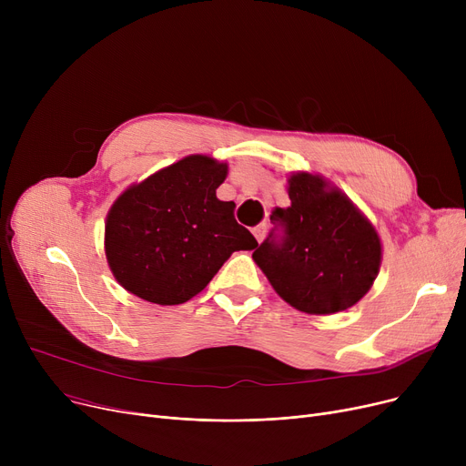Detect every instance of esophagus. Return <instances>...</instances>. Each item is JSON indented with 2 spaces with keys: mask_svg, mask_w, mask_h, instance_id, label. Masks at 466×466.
Segmentation results:
<instances>
[{
  "mask_svg": "<svg viewBox=\"0 0 466 466\" xmlns=\"http://www.w3.org/2000/svg\"><path fill=\"white\" fill-rule=\"evenodd\" d=\"M253 234H255L257 241L260 243V241L264 239V236H266V225H258V227H255V228H253Z\"/></svg>",
  "mask_w": 466,
  "mask_h": 466,
  "instance_id": "1",
  "label": "esophagus"
}]
</instances>
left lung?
I'll return each instance as SVG.
<instances>
[{"label":"left lung","instance_id":"1","mask_svg":"<svg viewBox=\"0 0 466 466\" xmlns=\"http://www.w3.org/2000/svg\"><path fill=\"white\" fill-rule=\"evenodd\" d=\"M287 190L290 206L274 209L253 260L292 308L329 315L355 306L380 272L376 228L319 176L292 174Z\"/></svg>","mask_w":466,"mask_h":466}]
</instances>
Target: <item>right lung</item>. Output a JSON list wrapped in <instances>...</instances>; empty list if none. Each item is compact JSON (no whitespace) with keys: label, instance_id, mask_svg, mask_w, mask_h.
Masks as SVG:
<instances>
[{"label":"right lung","instance_id":"right-lung-1","mask_svg":"<svg viewBox=\"0 0 466 466\" xmlns=\"http://www.w3.org/2000/svg\"><path fill=\"white\" fill-rule=\"evenodd\" d=\"M228 166L190 155L122 192L106 220V257L115 279L160 306L190 300L234 251L255 249L234 202L217 198Z\"/></svg>","mask_w":466,"mask_h":466}]
</instances>
